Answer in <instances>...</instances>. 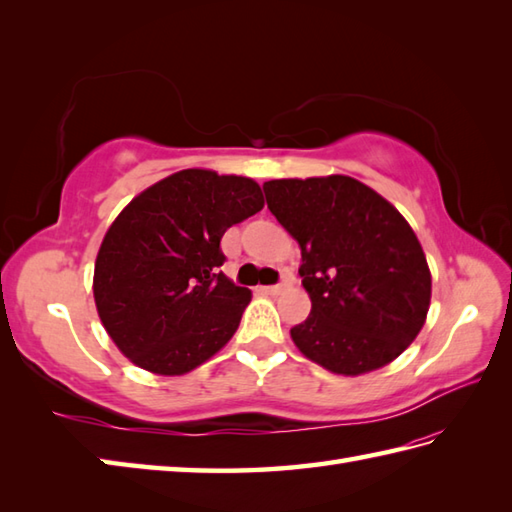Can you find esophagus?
I'll return each mask as SVG.
<instances>
[{
  "mask_svg": "<svg viewBox=\"0 0 512 512\" xmlns=\"http://www.w3.org/2000/svg\"><path fill=\"white\" fill-rule=\"evenodd\" d=\"M286 284H275V286H262L264 292H268V295H279L281 290H284Z\"/></svg>",
  "mask_w": 512,
  "mask_h": 512,
  "instance_id": "obj_1",
  "label": "esophagus"
}]
</instances>
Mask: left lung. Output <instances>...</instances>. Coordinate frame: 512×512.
I'll list each match as a JSON object with an SVG mask.
<instances>
[{"label": "left lung", "mask_w": 512, "mask_h": 512, "mask_svg": "<svg viewBox=\"0 0 512 512\" xmlns=\"http://www.w3.org/2000/svg\"><path fill=\"white\" fill-rule=\"evenodd\" d=\"M268 209L301 248L312 310L290 330L310 361L358 376L385 367L422 330L431 273L405 217L350 176L264 182Z\"/></svg>", "instance_id": "left-lung-1"}]
</instances>
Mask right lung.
Here are the masks:
<instances>
[{"label": "right lung", "mask_w": 512, "mask_h": 512, "mask_svg": "<svg viewBox=\"0 0 512 512\" xmlns=\"http://www.w3.org/2000/svg\"><path fill=\"white\" fill-rule=\"evenodd\" d=\"M264 209L259 184L184 169L129 202L94 264L101 323L134 365L180 376L231 341L250 290L220 266L226 228Z\"/></svg>", "instance_id": "obj_1"}]
</instances>
